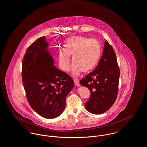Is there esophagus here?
I'll return each mask as SVG.
<instances>
[{"instance_id":"1","label":"esophagus","mask_w":147,"mask_h":147,"mask_svg":"<svg viewBox=\"0 0 147 147\" xmlns=\"http://www.w3.org/2000/svg\"><path fill=\"white\" fill-rule=\"evenodd\" d=\"M74 82L75 84H76L77 86H80V82H79L78 80H77V79H76V78H74Z\"/></svg>"}]
</instances>
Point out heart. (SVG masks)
I'll return each mask as SVG.
<instances>
[{"label": "heart", "instance_id": "heart-1", "mask_svg": "<svg viewBox=\"0 0 147 147\" xmlns=\"http://www.w3.org/2000/svg\"><path fill=\"white\" fill-rule=\"evenodd\" d=\"M101 47L94 39L83 36H74L66 39L63 44V51L58 55L60 67L68 71L71 63L70 56H72L74 63L71 74L77 76L81 71L88 72L97 65L100 57Z\"/></svg>", "mask_w": 147, "mask_h": 147}]
</instances>
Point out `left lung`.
<instances>
[{
	"label": "left lung",
	"mask_w": 147,
	"mask_h": 147,
	"mask_svg": "<svg viewBox=\"0 0 147 147\" xmlns=\"http://www.w3.org/2000/svg\"><path fill=\"white\" fill-rule=\"evenodd\" d=\"M103 49L96 68L80 81L90 91L85 108L92 114L107 111L114 104L118 91L120 73L115 52L107 40Z\"/></svg>",
	"instance_id": "obj_1"
}]
</instances>
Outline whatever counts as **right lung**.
Returning <instances> with one entry per match:
<instances>
[{
  "mask_svg": "<svg viewBox=\"0 0 147 147\" xmlns=\"http://www.w3.org/2000/svg\"><path fill=\"white\" fill-rule=\"evenodd\" d=\"M49 47L46 37L42 36L28 47L22 61V77L33 110L51 119L63 112L66 98L74 84L72 78L54 66Z\"/></svg>",
  "mask_w": 147,
  "mask_h": 147,
  "instance_id": "right-lung-1",
  "label": "right lung"
}]
</instances>
